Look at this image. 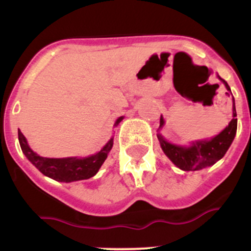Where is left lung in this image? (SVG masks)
<instances>
[{"label": "left lung", "mask_w": 251, "mask_h": 251, "mask_svg": "<svg viewBox=\"0 0 251 251\" xmlns=\"http://www.w3.org/2000/svg\"><path fill=\"white\" fill-rule=\"evenodd\" d=\"M217 77L226 86L227 91H228L226 93L228 96H232V100H233V119L225 130H222L219 135L212 137L211 140L192 142L191 146L188 147L173 144L166 141L161 136V133L156 135L159 142H160L161 149L166 154V156L173 161L177 168L183 171H197L214 165L216 161H219L226 154L229 146L234 140L235 132H237V119H235L237 111H235L234 97L232 95L228 83L224 78L220 77L219 75H217ZM164 124H165V121H164L163 116H160V126H159V128L163 127Z\"/></svg>", "instance_id": "left-lung-1"}]
</instances>
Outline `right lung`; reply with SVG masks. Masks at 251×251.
Returning a JSON list of instances; mask_svg holds the SVG:
<instances>
[{"instance_id":"obj_1","label":"right lung","mask_w":251,"mask_h":251,"mask_svg":"<svg viewBox=\"0 0 251 251\" xmlns=\"http://www.w3.org/2000/svg\"><path fill=\"white\" fill-rule=\"evenodd\" d=\"M123 119V116H120L115 121L114 126H118ZM18 138H19L20 148H22L25 156L29 159L30 163L35 168L39 169L45 176L59 182H74L80 181V179H87L95 176L107 159L110 149L113 148V137H111L109 142L98 153L86 156V158H77V156L58 159L44 158L30 148L26 138L20 132V130L18 131Z\"/></svg>"}]
</instances>
